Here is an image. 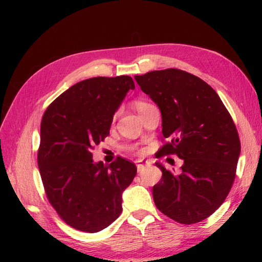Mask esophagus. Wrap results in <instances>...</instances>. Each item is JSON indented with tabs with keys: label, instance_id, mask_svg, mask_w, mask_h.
<instances>
[{
	"label": "esophagus",
	"instance_id": "esophagus-1",
	"mask_svg": "<svg viewBox=\"0 0 262 262\" xmlns=\"http://www.w3.org/2000/svg\"><path fill=\"white\" fill-rule=\"evenodd\" d=\"M149 164V162L148 161H144V159H140V161H137L136 162V167H137V171H142L143 170V168L147 166Z\"/></svg>",
	"mask_w": 262,
	"mask_h": 262
}]
</instances>
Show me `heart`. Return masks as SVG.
I'll return each mask as SVG.
<instances>
[{
    "instance_id": "b5f03b06",
    "label": "heart",
    "mask_w": 262,
    "mask_h": 262,
    "mask_svg": "<svg viewBox=\"0 0 262 262\" xmlns=\"http://www.w3.org/2000/svg\"><path fill=\"white\" fill-rule=\"evenodd\" d=\"M151 105L150 103H148V101L145 100H136L135 101V108L137 110V112L141 113L142 111H144L147 107H149V106Z\"/></svg>"
}]
</instances>
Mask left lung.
Listing matches in <instances>:
<instances>
[{
	"instance_id": "left-lung-1",
	"label": "left lung",
	"mask_w": 262,
	"mask_h": 262,
	"mask_svg": "<svg viewBox=\"0 0 262 262\" xmlns=\"http://www.w3.org/2000/svg\"><path fill=\"white\" fill-rule=\"evenodd\" d=\"M135 79L158 105L163 136L170 140L156 157L177 155L184 161L179 174L156 163L163 174L152 187L155 205L181 224L206 220L236 178L241 140L231 115L209 84L184 70H155Z\"/></svg>"
}]
</instances>
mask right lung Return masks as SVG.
<instances>
[{"label": "right lung", "instance_id": "obj_1", "mask_svg": "<svg viewBox=\"0 0 262 262\" xmlns=\"http://www.w3.org/2000/svg\"><path fill=\"white\" fill-rule=\"evenodd\" d=\"M135 88L130 76L92 77L69 88L41 119L38 166L48 201L74 229L98 232L122 211V192L137 168L118 156L94 163L92 150L110 134L113 114Z\"/></svg>", "mask_w": 262, "mask_h": 262}]
</instances>
